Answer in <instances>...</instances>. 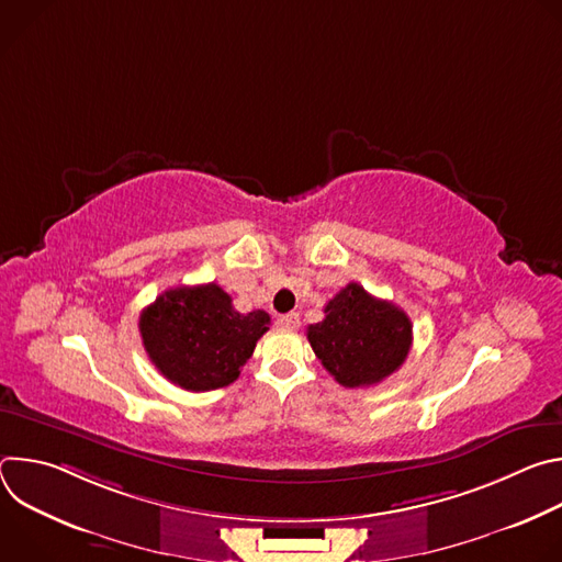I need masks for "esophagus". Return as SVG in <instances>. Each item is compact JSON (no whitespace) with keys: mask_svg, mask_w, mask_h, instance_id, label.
<instances>
[{"mask_svg":"<svg viewBox=\"0 0 562 562\" xmlns=\"http://www.w3.org/2000/svg\"><path fill=\"white\" fill-rule=\"evenodd\" d=\"M276 325L282 331H295L300 327V315L297 313H284L276 319Z\"/></svg>","mask_w":562,"mask_h":562,"instance_id":"1","label":"esophagus"}]
</instances>
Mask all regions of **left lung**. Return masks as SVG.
I'll use <instances>...</instances> for the list:
<instances>
[{
	"label": "left lung",
	"mask_w": 562,
	"mask_h": 562,
	"mask_svg": "<svg viewBox=\"0 0 562 562\" xmlns=\"http://www.w3.org/2000/svg\"><path fill=\"white\" fill-rule=\"evenodd\" d=\"M412 319L389 300L349 282L325 306V319L306 329L323 367L349 389L371 386L403 367L412 349Z\"/></svg>",
	"instance_id": "left-lung-1"
}]
</instances>
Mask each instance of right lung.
Segmentation results:
<instances>
[{
	"label": "right lung",
	"instance_id": "right-lung-1",
	"mask_svg": "<svg viewBox=\"0 0 562 562\" xmlns=\"http://www.w3.org/2000/svg\"><path fill=\"white\" fill-rule=\"evenodd\" d=\"M269 325V313L260 308L235 311L215 282L169 289L139 315L150 362L169 382L195 393L237 380Z\"/></svg>",
	"mask_w": 562,
	"mask_h": 562
}]
</instances>
